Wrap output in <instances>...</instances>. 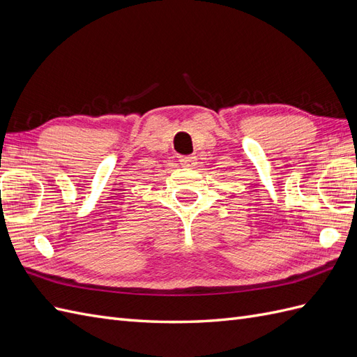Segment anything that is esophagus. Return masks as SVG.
<instances>
[{
    "mask_svg": "<svg viewBox=\"0 0 357 357\" xmlns=\"http://www.w3.org/2000/svg\"><path fill=\"white\" fill-rule=\"evenodd\" d=\"M178 160H180V164H181L183 167H193V165H195L197 158L189 155V156H180Z\"/></svg>",
    "mask_w": 357,
    "mask_h": 357,
    "instance_id": "esophagus-1",
    "label": "esophagus"
}]
</instances>
